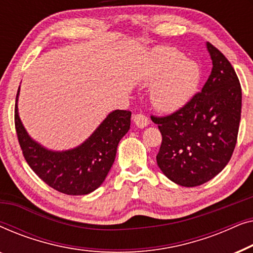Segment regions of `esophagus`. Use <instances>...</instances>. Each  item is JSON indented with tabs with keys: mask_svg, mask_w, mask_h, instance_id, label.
I'll return each instance as SVG.
<instances>
[{
	"mask_svg": "<svg viewBox=\"0 0 253 253\" xmlns=\"http://www.w3.org/2000/svg\"><path fill=\"white\" fill-rule=\"evenodd\" d=\"M133 122L138 127L143 129V127L148 126L150 121H148V119L144 115V114H136V115L133 116Z\"/></svg>",
	"mask_w": 253,
	"mask_h": 253,
	"instance_id": "1",
	"label": "esophagus"
}]
</instances>
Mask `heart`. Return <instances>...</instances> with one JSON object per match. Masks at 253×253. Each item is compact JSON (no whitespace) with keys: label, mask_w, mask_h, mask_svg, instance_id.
Segmentation results:
<instances>
[{"label":"heart","mask_w":253,"mask_h":253,"mask_svg":"<svg viewBox=\"0 0 253 253\" xmlns=\"http://www.w3.org/2000/svg\"><path fill=\"white\" fill-rule=\"evenodd\" d=\"M155 83L152 101L162 112H174L185 105L196 91L199 69L195 62L172 47H159L152 53L148 81Z\"/></svg>","instance_id":"obj_1"}]
</instances>
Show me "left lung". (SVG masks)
Segmentation results:
<instances>
[{
	"label": "left lung",
	"mask_w": 253,
	"mask_h": 253,
	"mask_svg": "<svg viewBox=\"0 0 253 253\" xmlns=\"http://www.w3.org/2000/svg\"><path fill=\"white\" fill-rule=\"evenodd\" d=\"M212 71L202 92L168 116H151L162 134L157 162L176 184L209 182L229 162L241 121L242 88L233 65L210 42Z\"/></svg>",
	"instance_id": "left-lung-1"
}]
</instances>
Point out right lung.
<instances>
[{"label": "right lung", "instance_id": "add662e5", "mask_svg": "<svg viewBox=\"0 0 253 253\" xmlns=\"http://www.w3.org/2000/svg\"><path fill=\"white\" fill-rule=\"evenodd\" d=\"M19 88L15 105L16 132L32 170L50 188L65 195H88L98 189L115 161L120 140L130 129L131 112L114 110L79 146L51 151L33 140L24 127L18 114Z\"/></svg>", "mask_w": 253, "mask_h": 253}]
</instances>
